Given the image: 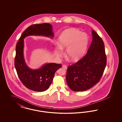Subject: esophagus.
Here are the masks:
<instances>
[{"label":"esophagus","instance_id":"34e87169","mask_svg":"<svg viewBox=\"0 0 122 122\" xmlns=\"http://www.w3.org/2000/svg\"><path fill=\"white\" fill-rule=\"evenodd\" d=\"M62 68H63L65 70H67V66L66 65H62Z\"/></svg>","mask_w":122,"mask_h":122}]
</instances>
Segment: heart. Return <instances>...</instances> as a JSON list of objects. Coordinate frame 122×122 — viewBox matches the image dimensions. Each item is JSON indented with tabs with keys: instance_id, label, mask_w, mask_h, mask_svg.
<instances>
[{
	"instance_id": "b5f03b06",
	"label": "heart",
	"mask_w": 122,
	"mask_h": 122,
	"mask_svg": "<svg viewBox=\"0 0 122 122\" xmlns=\"http://www.w3.org/2000/svg\"><path fill=\"white\" fill-rule=\"evenodd\" d=\"M89 38L85 33L75 28L66 29L59 37L58 45L61 49L57 50V55L61 57V49L66 48L67 58L72 61L79 60L83 56L87 49Z\"/></svg>"
}]
</instances>
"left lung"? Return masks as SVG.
I'll use <instances>...</instances> for the list:
<instances>
[{"instance_id":"1","label":"left lung","mask_w":122,"mask_h":122,"mask_svg":"<svg viewBox=\"0 0 122 122\" xmlns=\"http://www.w3.org/2000/svg\"><path fill=\"white\" fill-rule=\"evenodd\" d=\"M92 42L86 54L67 70V84L75 92L86 91L97 83L106 66L104 42L94 30H92Z\"/></svg>"}]
</instances>
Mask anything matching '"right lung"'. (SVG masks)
<instances>
[{
    "mask_svg": "<svg viewBox=\"0 0 122 122\" xmlns=\"http://www.w3.org/2000/svg\"><path fill=\"white\" fill-rule=\"evenodd\" d=\"M30 36H44L52 38V25L49 23L31 25L22 34L16 46L15 66L18 77L24 85L30 90L42 92L47 90L51 85L56 71L62 65L47 63L40 68L33 70L26 65L24 56V39Z\"/></svg>",
    "mask_w": 122,
    "mask_h": 122,
    "instance_id": "1",
    "label": "right lung"
}]
</instances>
